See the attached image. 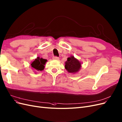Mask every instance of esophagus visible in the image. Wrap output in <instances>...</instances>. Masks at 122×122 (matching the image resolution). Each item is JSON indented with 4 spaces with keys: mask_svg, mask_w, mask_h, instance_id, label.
<instances>
[{
    "mask_svg": "<svg viewBox=\"0 0 122 122\" xmlns=\"http://www.w3.org/2000/svg\"><path fill=\"white\" fill-rule=\"evenodd\" d=\"M59 59V58L57 56H53V60H58Z\"/></svg>",
    "mask_w": 122,
    "mask_h": 122,
    "instance_id": "obj_1",
    "label": "esophagus"
}]
</instances>
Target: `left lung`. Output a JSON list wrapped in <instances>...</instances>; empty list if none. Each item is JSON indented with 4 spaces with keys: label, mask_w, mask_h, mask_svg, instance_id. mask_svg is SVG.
I'll return each mask as SVG.
<instances>
[{
    "label": "left lung",
    "mask_w": 122,
    "mask_h": 122,
    "mask_svg": "<svg viewBox=\"0 0 122 122\" xmlns=\"http://www.w3.org/2000/svg\"><path fill=\"white\" fill-rule=\"evenodd\" d=\"M81 63L73 56L68 57L65 62V69L71 73H75L80 69Z\"/></svg>",
    "instance_id": "8db88e82"
}]
</instances>
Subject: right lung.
<instances>
[{"label": "right lung", "instance_id": "1", "mask_svg": "<svg viewBox=\"0 0 122 122\" xmlns=\"http://www.w3.org/2000/svg\"><path fill=\"white\" fill-rule=\"evenodd\" d=\"M46 61V60L38 57L31 63V66L33 69L37 71H42L44 68V65Z\"/></svg>", "mask_w": 122, "mask_h": 122}]
</instances>
